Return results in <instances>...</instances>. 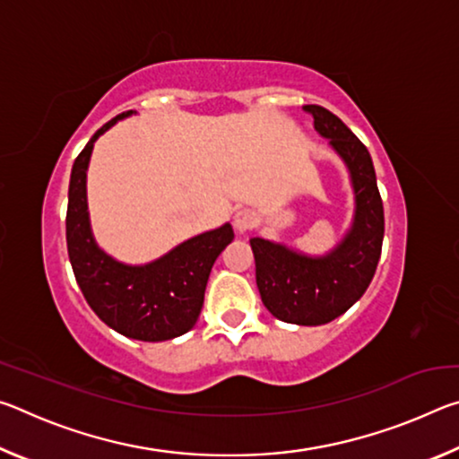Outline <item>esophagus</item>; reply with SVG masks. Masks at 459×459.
Listing matches in <instances>:
<instances>
[{
  "label": "esophagus",
  "instance_id": "esophagus-1",
  "mask_svg": "<svg viewBox=\"0 0 459 459\" xmlns=\"http://www.w3.org/2000/svg\"><path fill=\"white\" fill-rule=\"evenodd\" d=\"M232 222H235V229L238 230V232H245V230H248V229H253V227H257V222H259V219H257V214H255L253 211H238L237 214H235V219H232Z\"/></svg>",
  "mask_w": 459,
  "mask_h": 459
}]
</instances>
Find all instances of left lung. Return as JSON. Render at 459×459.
I'll return each instance as SVG.
<instances>
[{
	"instance_id": "obj_1",
	"label": "left lung",
	"mask_w": 459,
	"mask_h": 459,
	"mask_svg": "<svg viewBox=\"0 0 459 459\" xmlns=\"http://www.w3.org/2000/svg\"><path fill=\"white\" fill-rule=\"evenodd\" d=\"M304 108L351 174L352 224L324 255H307L261 237L251 238V248L257 287L269 312L287 324L322 325L351 309L370 285L383 248L385 212L367 147L328 108Z\"/></svg>"
}]
</instances>
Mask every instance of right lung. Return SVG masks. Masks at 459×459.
<instances>
[{
    "label": "right lung",
    "mask_w": 459,
    "mask_h": 459,
    "mask_svg": "<svg viewBox=\"0 0 459 459\" xmlns=\"http://www.w3.org/2000/svg\"><path fill=\"white\" fill-rule=\"evenodd\" d=\"M126 111L105 123L74 160L68 186L66 245L76 283L100 320L123 336L161 342L182 336L196 324L208 275L235 232L229 222L184 240L145 265L113 259L92 237L87 204V169L97 139L115 123L131 117Z\"/></svg>",
    "instance_id": "obj_1"
}]
</instances>
